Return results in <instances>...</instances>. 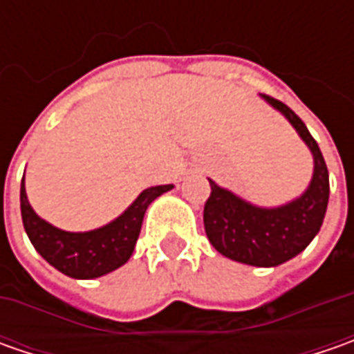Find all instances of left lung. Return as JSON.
Masks as SVG:
<instances>
[{
  "instance_id": "8db88e82",
  "label": "left lung",
  "mask_w": 354,
  "mask_h": 354,
  "mask_svg": "<svg viewBox=\"0 0 354 354\" xmlns=\"http://www.w3.org/2000/svg\"><path fill=\"white\" fill-rule=\"evenodd\" d=\"M262 98L292 124L309 147L311 181L299 197L286 205L258 207L209 179L211 197L205 203L203 221L209 242L223 256L240 264L274 268L295 258L317 236L329 203V171L301 118L276 98L264 94Z\"/></svg>"
}]
</instances>
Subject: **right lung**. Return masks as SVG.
<instances>
[{
	"mask_svg": "<svg viewBox=\"0 0 354 354\" xmlns=\"http://www.w3.org/2000/svg\"><path fill=\"white\" fill-rule=\"evenodd\" d=\"M173 189V185H156L142 191L118 218L108 225L86 230L68 232L41 218L29 205L25 191V175L21 181V218L25 232L48 264L64 276L75 279H94L118 270L129 260L142 230L143 214L147 207Z\"/></svg>",
	"mask_w": 354,
	"mask_h": 354,
	"instance_id": "right-lung-1",
	"label": "right lung"
}]
</instances>
